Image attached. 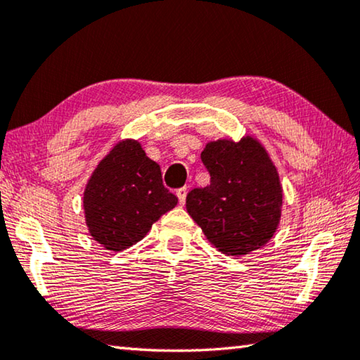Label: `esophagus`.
I'll use <instances>...</instances> for the list:
<instances>
[{
    "label": "esophagus",
    "mask_w": 360,
    "mask_h": 360,
    "mask_svg": "<svg viewBox=\"0 0 360 360\" xmlns=\"http://www.w3.org/2000/svg\"><path fill=\"white\" fill-rule=\"evenodd\" d=\"M179 198V205H184L186 203V197H187V187H181L178 192H176Z\"/></svg>",
    "instance_id": "1"
}]
</instances>
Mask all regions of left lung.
<instances>
[{"instance_id":"left-lung-1","label":"left lung","mask_w":360,"mask_h":360,"mask_svg":"<svg viewBox=\"0 0 360 360\" xmlns=\"http://www.w3.org/2000/svg\"><path fill=\"white\" fill-rule=\"evenodd\" d=\"M202 162L210 184L192 188L186 208L208 241L233 257L266 245L281 217L283 187L262 144L219 139L206 144Z\"/></svg>"}]
</instances>
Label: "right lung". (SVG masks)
<instances>
[{"instance_id": "obj_1", "label": "right lung", "mask_w": 360, "mask_h": 360, "mask_svg": "<svg viewBox=\"0 0 360 360\" xmlns=\"http://www.w3.org/2000/svg\"><path fill=\"white\" fill-rule=\"evenodd\" d=\"M176 205L178 197L163 186L158 163L133 139L114 146L84 192L90 235L115 252L143 240L152 224Z\"/></svg>"}]
</instances>
